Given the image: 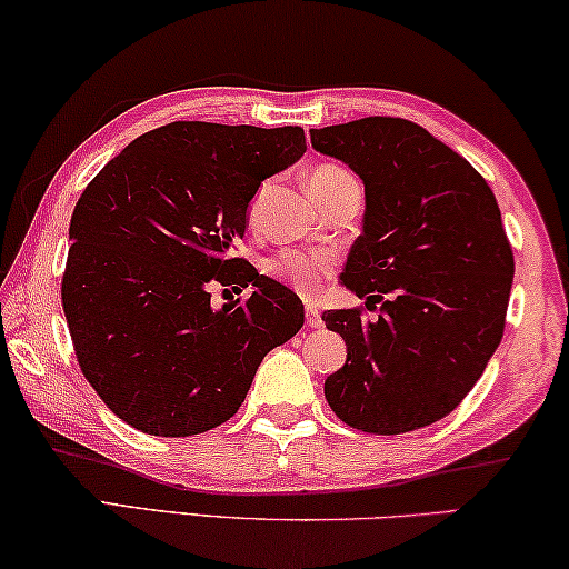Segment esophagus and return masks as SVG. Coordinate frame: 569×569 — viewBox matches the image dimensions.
I'll list each match as a JSON object with an SVG mask.
<instances>
[{
    "label": "esophagus",
    "instance_id": "34e87169",
    "mask_svg": "<svg viewBox=\"0 0 569 569\" xmlns=\"http://www.w3.org/2000/svg\"><path fill=\"white\" fill-rule=\"evenodd\" d=\"M303 317H307V327L322 325V315H319V309L315 307V303H307V309H303Z\"/></svg>",
    "mask_w": 569,
    "mask_h": 569
}]
</instances>
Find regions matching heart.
Returning a JSON list of instances; mask_svg holds the SVG:
<instances>
[{"label":"heart","instance_id":"b5f03b06","mask_svg":"<svg viewBox=\"0 0 569 569\" xmlns=\"http://www.w3.org/2000/svg\"><path fill=\"white\" fill-rule=\"evenodd\" d=\"M350 180H353V174L338 164H317L309 174V190L317 201H325L327 196H332L335 190H340ZM266 196L268 186L260 190L250 206V223H258L260 206L266 201ZM332 270L335 252L330 250H283L268 262V273L281 278L296 293L307 296V299L322 291L325 281L332 276Z\"/></svg>","mask_w":569,"mask_h":569}]
</instances>
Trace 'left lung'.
<instances>
[{
  "mask_svg": "<svg viewBox=\"0 0 569 569\" xmlns=\"http://www.w3.org/2000/svg\"><path fill=\"white\" fill-rule=\"evenodd\" d=\"M311 147L346 162L366 188L363 231L342 283L363 309L322 319L348 346L325 397L346 426L376 436L453 412L506 330L513 250L490 186L461 154L405 118L311 128Z\"/></svg>",
  "mask_w": 569,
  "mask_h": 569,
  "instance_id": "8db88e82",
  "label": "left lung"
}]
</instances>
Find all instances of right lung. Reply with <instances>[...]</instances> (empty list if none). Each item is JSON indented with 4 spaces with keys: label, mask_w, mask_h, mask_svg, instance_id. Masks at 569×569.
Here are the masks:
<instances>
[{
    "label": "right lung",
    "mask_w": 569,
    "mask_h": 569,
    "mask_svg": "<svg viewBox=\"0 0 569 569\" xmlns=\"http://www.w3.org/2000/svg\"><path fill=\"white\" fill-rule=\"evenodd\" d=\"M303 128L174 121L139 136L74 206L61 303L84 379L128 426L186 438L242 407L270 350L303 325L291 288L231 258L260 182ZM241 292L213 310V287Z\"/></svg>",
    "instance_id": "right-lung-1"
}]
</instances>
